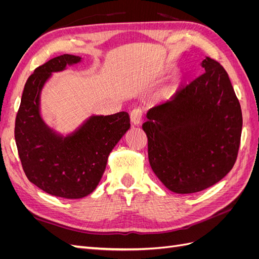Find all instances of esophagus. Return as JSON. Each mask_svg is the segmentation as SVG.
<instances>
[{
  "instance_id": "obj_1",
  "label": "esophagus",
  "mask_w": 259,
  "mask_h": 259,
  "mask_svg": "<svg viewBox=\"0 0 259 259\" xmlns=\"http://www.w3.org/2000/svg\"><path fill=\"white\" fill-rule=\"evenodd\" d=\"M131 121L133 124L138 125L142 123L143 121V111L140 108H135L133 109L132 112H131Z\"/></svg>"
}]
</instances>
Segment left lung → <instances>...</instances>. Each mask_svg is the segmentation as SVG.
Wrapping results in <instances>:
<instances>
[{"label": "left lung", "instance_id": "obj_1", "mask_svg": "<svg viewBox=\"0 0 259 259\" xmlns=\"http://www.w3.org/2000/svg\"><path fill=\"white\" fill-rule=\"evenodd\" d=\"M205 72L147 113L143 130L154 174L170 191L194 193L215 185L237 161L242 110L229 75L210 57Z\"/></svg>", "mask_w": 259, "mask_h": 259}]
</instances>
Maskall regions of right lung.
<instances>
[{
  "mask_svg": "<svg viewBox=\"0 0 259 259\" xmlns=\"http://www.w3.org/2000/svg\"><path fill=\"white\" fill-rule=\"evenodd\" d=\"M81 58L64 54L38 66L29 76L15 121V140L22 169L43 191L66 199L92 193L106 169L109 153L131 126L127 112L92 116L72 136L53 133L38 111L40 92L52 72Z\"/></svg>",
  "mask_w": 259,
  "mask_h": 259,
  "instance_id": "obj_1",
  "label": "right lung"
}]
</instances>
